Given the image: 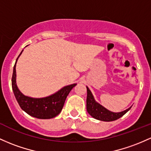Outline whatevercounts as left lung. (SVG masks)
<instances>
[{
    "mask_svg": "<svg viewBox=\"0 0 151 151\" xmlns=\"http://www.w3.org/2000/svg\"><path fill=\"white\" fill-rule=\"evenodd\" d=\"M87 110L88 113L94 118L97 120H102V121L110 122L116 120L123 116L125 113L131 108L129 107L127 110L120 112H112L111 111L107 110L103 106L97 103L94 100L93 95L89 89L87 87Z\"/></svg>",
    "mask_w": 151,
    "mask_h": 151,
    "instance_id": "left-lung-1",
    "label": "left lung"
}]
</instances>
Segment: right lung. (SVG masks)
<instances>
[{"label": "right lung", "instance_id": "obj_1", "mask_svg": "<svg viewBox=\"0 0 151 151\" xmlns=\"http://www.w3.org/2000/svg\"><path fill=\"white\" fill-rule=\"evenodd\" d=\"M19 54L16 59L14 67V72L12 75V89L17 100L18 103L23 110L29 115L39 119H51L59 115L64 107L66 98L70 91L77 84H72L65 86L60 90L49 97L43 98H33V97L25 96L20 92L16 85V66Z\"/></svg>", "mask_w": 151, "mask_h": 151}]
</instances>
